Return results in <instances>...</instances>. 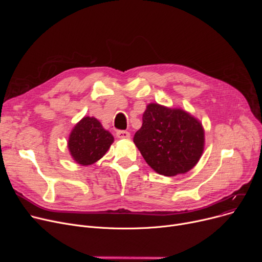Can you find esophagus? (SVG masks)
I'll return each mask as SVG.
<instances>
[{"label":"esophagus","instance_id":"34e87169","mask_svg":"<svg viewBox=\"0 0 262 262\" xmlns=\"http://www.w3.org/2000/svg\"><path fill=\"white\" fill-rule=\"evenodd\" d=\"M117 137L120 139H129L130 138V134L126 130H118L117 132Z\"/></svg>","mask_w":262,"mask_h":262}]
</instances>
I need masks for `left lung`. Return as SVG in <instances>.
<instances>
[{
	"mask_svg": "<svg viewBox=\"0 0 262 262\" xmlns=\"http://www.w3.org/2000/svg\"><path fill=\"white\" fill-rule=\"evenodd\" d=\"M134 143L155 172L175 176L196 166L204 152L205 130L202 122L186 110L149 103Z\"/></svg>",
	"mask_w": 262,
	"mask_h": 262,
	"instance_id": "left-lung-1",
	"label": "left lung"
}]
</instances>
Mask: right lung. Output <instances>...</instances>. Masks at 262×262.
Wrapping results in <instances>:
<instances>
[{"label": "right lung", "mask_w": 262, "mask_h": 262, "mask_svg": "<svg viewBox=\"0 0 262 262\" xmlns=\"http://www.w3.org/2000/svg\"><path fill=\"white\" fill-rule=\"evenodd\" d=\"M115 138L94 117H84L72 128L68 139V149L80 166H90L100 160Z\"/></svg>", "instance_id": "add662e5"}]
</instances>
